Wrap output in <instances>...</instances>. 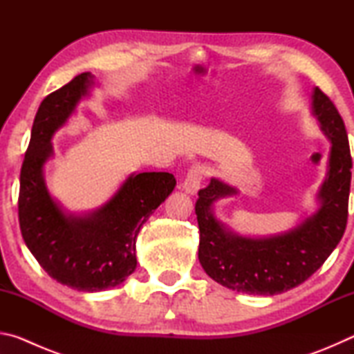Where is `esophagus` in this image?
Masks as SVG:
<instances>
[{"mask_svg": "<svg viewBox=\"0 0 354 354\" xmlns=\"http://www.w3.org/2000/svg\"><path fill=\"white\" fill-rule=\"evenodd\" d=\"M206 175V167L196 164L194 167H190V170L185 175V179L183 183V189L185 190V194L195 195L198 192L203 178Z\"/></svg>", "mask_w": 354, "mask_h": 354, "instance_id": "1", "label": "esophagus"}]
</instances>
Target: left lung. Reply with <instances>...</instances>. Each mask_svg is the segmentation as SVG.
Masks as SVG:
<instances>
[{
  "instance_id": "8db88e82",
  "label": "left lung",
  "mask_w": 354,
  "mask_h": 354,
  "mask_svg": "<svg viewBox=\"0 0 354 354\" xmlns=\"http://www.w3.org/2000/svg\"><path fill=\"white\" fill-rule=\"evenodd\" d=\"M313 115L331 142L328 171L317 192L319 209L290 231L270 237L237 234L215 217L214 203L239 190L212 178L198 192V259L209 277L227 289L267 297L290 290L319 270L344 236L353 165L348 136L333 101L319 87L313 91Z\"/></svg>"
}]
</instances>
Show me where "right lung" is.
Returning a JSON list of instances; mask_svg holds the SVG:
<instances>
[{
	"instance_id": "1",
	"label": "right lung",
	"mask_w": 354,
	"mask_h": 354,
	"mask_svg": "<svg viewBox=\"0 0 354 354\" xmlns=\"http://www.w3.org/2000/svg\"><path fill=\"white\" fill-rule=\"evenodd\" d=\"M93 84L87 71L41 101L20 173L23 241L53 279L80 292L112 289L136 270L137 234L176 185L171 173H133L103 206L82 215L65 212L53 198L44 176L55 154L51 139Z\"/></svg>"
}]
</instances>
